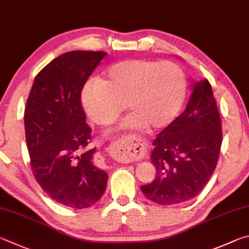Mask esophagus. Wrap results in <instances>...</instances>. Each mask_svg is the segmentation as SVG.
<instances>
[{
  "label": "esophagus",
  "instance_id": "1",
  "mask_svg": "<svg viewBox=\"0 0 249 249\" xmlns=\"http://www.w3.org/2000/svg\"><path fill=\"white\" fill-rule=\"evenodd\" d=\"M144 151L142 140L136 137L122 138L113 142L108 147V152L113 158H119L122 160H136L141 156Z\"/></svg>",
  "mask_w": 249,
  "mask_h": 249
}]
</instances>
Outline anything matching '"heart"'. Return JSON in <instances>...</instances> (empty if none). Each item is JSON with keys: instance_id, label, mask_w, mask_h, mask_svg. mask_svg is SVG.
<instances>
[{"instance_id": "1", "label": "heart", "mask_w": 249, "mask_h": 249, "mask_svg": "<svg viewBox=\"0 0 249 249\" xmlns=\"http://www.w3.org/2000/svg\"><path fill=\"white\" fill-rule=\"evenodd\" d=\"M185 73L173 62L125 60L111 65L99 80L87 82L81 102L89 119L107 125L124 111L131 115L124 129L160 130L171 124L184 104Z\"/></svg>"}]
</instances>
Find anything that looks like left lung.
<instances>
[{
  "instance_id": "8db88e82",
  "label": "left lung",
  "mask_w": 249,
  "mask_h": 249,
  "mask_svg": "<svg viewBox=\"0 0 249 249\" xmlns=\"http://www.w3.org/2000/svg\"><path fill=\"white\" fill-rule=\"evenodd\" d=\"M222 144L220 113L208 80L194 82L185 111L158 134L151 160L152 184L141 186L145 197L160 206L195 198L208 184Z\"/></svg>"
}]
</instances>
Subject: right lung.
<instances>
[{
	"mask_svg": "<svg viewBox=\"0 0 249 249\" xmlns=\"http://www.w3.org/2000/svg\"><path fill=\"white\" fill-rule=\"evenodd\" d=\"M106 52L70 51L35 77L24 122L30 167L42 190L58 203L85 209L102 198L108 175L94 165L81 93Z\"/></svg>",
	"mask_w": 249,
	"mask_h": 249,
	"instance_id": "obj_1",
	"label": "right lung"
}]
</instances>
